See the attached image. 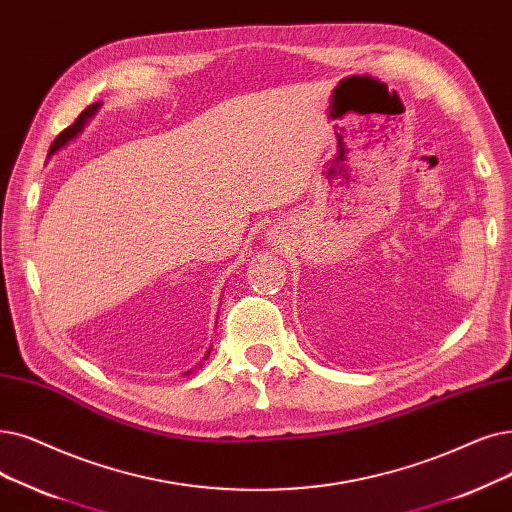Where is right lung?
<instances>
[{"instance_id": "obj_1", "label": "right lung", "mask_w": 512, "mask_h": 512, "mask_svg": "<svg viewBox=\"0 0 512 512\" xmlns=\"http://www.w3.org/2000/svg\"><path fill=\"white\" fill-rule=\"evenodd\" d=\"M100 106H102L100 102H96V104H92V106H87V108L83 110V113L75 119V123H73L71 127H66L64 131H60V133H58V138L52 142V146H50V152H48V154L58 152L62 146H66V144H69L71 140H75V138L79 136V133L85 129L87 121H90V119L98 113V108H100ZM186 374H188V372H186Z\"/></svg>"}]
</instances>
